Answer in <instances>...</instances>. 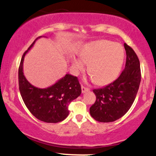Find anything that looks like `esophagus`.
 Masks as SVG:
<instances>
[{
  "label": "esophagus",
  "instance_id": "34e87169",
  "mask_svg": "<svg viewBox=\"0 0 156 156\" xmlns=\"http://www.w3.org/2000/svg\"><path fill=\"white\" fill-rule=\"evenodd\" d=\"M89 91V89H88V88H86V87H85V86H81V91H82V93H86V92H87V91Z\"/></svg>",
  "mask_w": 156,
  "mask_h": 156
}]
</instances>
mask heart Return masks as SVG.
I'll return each mask as SVG.
<instances>
[{
  "label": "heart",
  "instance_id": "heart-1",
  "mask_svg": "<svg viewBox=\"0 0 156 156\" xmlns=\"http://www.w3.org/2000/svg\"><path fill=\"white\" fill-rule=\"evenodd\" d=\"M81 59L73 57V66L76 70H83L85 63L89 64L88 70L95 82L105 85L118 76L125 57L124 48L120 44L107 40L95 41L80 48Z\"/></svg>",
  "mask_w": 156,
  "mask_h": 156
}]
</instances>
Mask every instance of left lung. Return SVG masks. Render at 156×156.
Instances as JSON below:
<instances>
[{
    "label": "left lung",
    "instance_id": "1",
    "mask_svg": "<svg viewBox=\"0 0 156 156\" xmlns=\"http://www.w3.org/2000/svg\"><path fill=\"white\" fill-rule=\"evenodd\" d=\"M124 48L126 61L120 76L102 89L93 90L97 99L90 108V114L99 122L109 123L121 119L136 98L141 81L140 61L130 46L124 44Z\"/></svg>",
    "mask_w": 156,
    "mask_h": 156
}]
</instances>
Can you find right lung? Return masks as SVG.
I'll return each instance as SVG.
<instances>
[{
	"label": "right lung",
	"instance_id": "obj_1",
	"mask_svg": "<svg viewBox=\"0 0 156 156\" xmlns=\"http://www.w3.org/2000/svg\"><path fill=\"white\" fill-rule=\"evenodd\" d=\"M41 37L35 39L22 56L19 67V87L26 107L36 119L46 123H58L69 115L68 105L80 96L81 88L77 77L68 73L45 89L34 86L26 79L23 73L24 57Z\"/></svg>",
	"mask_w": 156,
	"mask_h": 156
}]
</instances>
